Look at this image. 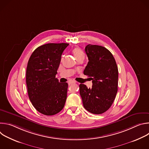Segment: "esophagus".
Instances as JSON below:
<instances>
[{"instance_id":"34e87169","label":"esophagus","mask_w":149,"mask_h":149,"mask_svg":"<svg viewBox=\"0 0 149 149\" xmlns=\"http://www.w3.org/2000/svg\"><path fill=\"white\" fill-rule=\"evenodd\" d=\"M75 81H70L69 82H68V84L70 86V85H71L72 84H75Z\"/></svg>"}]
</instances>
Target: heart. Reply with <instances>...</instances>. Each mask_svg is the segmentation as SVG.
Masks as SVG:
<instances>
[{
	"mask_svg": "<svg viewBox=\"0 0 149 149\" xmlns=\"http://www.w3.org/2000/svg\"><path fill=\"white\" fill-rule=\"evenodd\" d=\"M72 53L76 59L79 57H84V53L79 48H75L72 50Z\"/></svg>",
	"mask_w": 149,
	"mask_h": 149,
	"instance_id": "heart-1",
	"label": "heart"
}]
</instances>
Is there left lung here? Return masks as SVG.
<instances>
[{"label":"left lung","instance_id":"1","mask_svg":"<svg viewBox=\"0 0 149 149\" xmlns=\"http://www.w3.org/2000/svg\"><path fill=\"white\" fill-rule=\"evenodd\" d=\"M88 62L84 74L91 78L92 88L79 85V93L84 108L94 114L107 111L118 90V71L112 54L102 46L89 44L85 48Z\"/></svg>","mask_w":149,"mask_h":149}]
</instances>
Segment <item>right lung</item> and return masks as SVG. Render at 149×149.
<instances>
[{"label": "right lung", "instance_id": "add662e5", "mask_svg": "<svg viewBox=\"0 0 149 149\" xmlns=\"http://www.w3.org/2000/svg\"><path fill=\"white\" fill-rule=\"evenodd\" d=\"M68 44L50 43L38 47L32 54L26 68V82L29 100L39 113H58L64 107L68 85L55 77L63 51Z\"/></svg>", "mask_w": 149, "mask_h": 149}]
</instances>
